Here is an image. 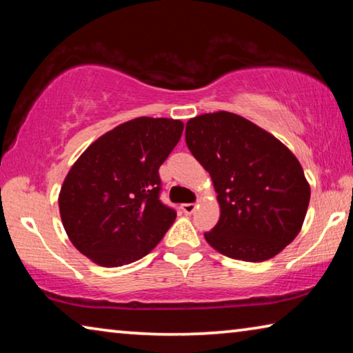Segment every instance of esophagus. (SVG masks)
Instances as JSON below:
<instances>
[{
    "label": "esophagus",
    "instance_id": "obj_1",
    "mask_svg": "<svg viewBox=\"0 0 353 353\" xmlns=\"http://www.w3.org/2000/svg\"><path fill=\"white\" fill-rule=\"evenodd\" d=\"M182 210H183V213L191 214L196 210V204H191V202L190 204H182Z\"/></svg>",
    "mask_w": 353,
    "mask_h": 353
}]
</instances>
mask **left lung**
<instances>
[{
  "label": "left lung",
  "mask_w": 353,
  "mask_h": 353,
  "mask_svg": "<svg viewBox=\"0 0 353 353\" xmlns=\"http://www.w3.org/2000/svg\"><path fill=\"white\" fill-rule=\"evenodd\" d=\"M185 141L218 193L219 221L204 234L243 261L276 256L302 229L310 183L296 155L272 134L230 112L188 119Z\"/></svg>",
  "instance_id": "obj_1"
}]
</instances>
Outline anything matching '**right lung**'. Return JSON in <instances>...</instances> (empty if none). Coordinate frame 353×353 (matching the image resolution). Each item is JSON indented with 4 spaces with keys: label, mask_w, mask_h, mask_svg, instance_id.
I'll return each instance as SVG.
<instances>
[{
    "label": "right lung",
    "mask_w": 353,
    "mask_h": 353,
    "mask_svg": "<svg viewBox=\"0 0 353 353\" xmlns=\"http://www.w3.org/2000/svg\"><path fill=\"white\" fill-rule=\"evenodd\" d=\"M181 119L140 117L94 140L59 193L63 229L93 263L118 268L148 255L176 219L159 199V168L181 140Z\"/></svg>",
    "instance_id": "right-lung-1"
}]
</instances>
